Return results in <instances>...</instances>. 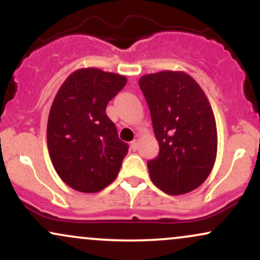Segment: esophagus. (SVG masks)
Here are the masks:
<instances>
[{"label":"esophagus","mask_w":260,"mask_h":260,"mask_svg":"<svg viewBox=\"0 0 260 260\" xmlns=\"http://www.w3.org/2000/svg\"><path fill=\"white\" fill-rule=\"evenodd\" d=\"M138 139H133L132 142H131V148H132V150H137L138 149Z\"/></svg>","instance_id":"34e87169"}]
</instances>
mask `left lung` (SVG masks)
<instances>
[{
    "label": "left lung",
    "mask_w": 260,
    "mask_h": 260,
    "mask_svg": "<svg viewBox=\"0 0 260 260\" xmlns=\"http://www.w3.org/2000/svg\"><path fill=\"white\" fill-rule=\"evenodd\" d=\"M139 86L160 148L148 161L151 181L171 196L196 189L210 175L217 151L215 117L207 95L189 74L176 71L143 76Z\"/></svg>",
    "instance_id": "left-lung-1"
}]
</instances>
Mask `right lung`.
Wrapping results in <instances>:
<instances>
[{
	"label": "right lung",
	"mask_w": 260,
	"mask_h": 260,
	"mask_svg": "<svg viewBox=\"0 0 260 260\" xmlns=\"http://www.w3.org/2000/svg\"><path fill=\"white\" fill-rule=\"evenodd\" d=\"M127 78L99 68H80L58 89L47 121L52 165L67 186L96 193L117 177L128 145L107 117L109 101Z\"/></svg>",
	"instance_id": "add662e5"
}]
</instances>
